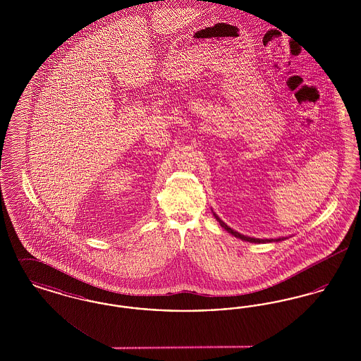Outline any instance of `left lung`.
Wrapping results in <instances>:
<instances>
[{
	"instance_id": "8db88e82",
	"label": "left lung",
	"mask_w": 361,
	"mask_h": 361,
	"mask_svg": "<svg viewBox=\"0 0 361 361\" xmlns=\"http://www.w3.org/2000/svg\"><path fill=\"white\" fill-rule=\"evenodd\" d=\"M212 214H214L215 219L219 222V224L224 227V230H226L227 233H230L231 235H234L235 238H240V240H246V242H253V243H268V242H279V240H287V237H281V238H264V240H261V238H253V237L243 235V234H240L238 231L233 230L230 226H227V224H224V221H222L214 211H212Z\"/></svg>"
}]
</instances>
